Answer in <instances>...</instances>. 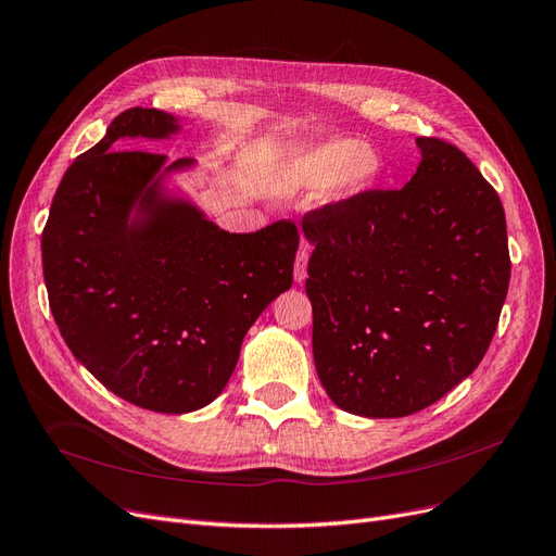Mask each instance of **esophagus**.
Returning <instances> with one entry per match:
<instances>
[{"label":"esophagus","mask_w":556,"mask_h":556,"mask_svg":"<svg viewBox=\"0 0 556 556\" xmlns=\"http://www.w3.org/2000/svg\"><path fill=\"white\" fill-rule=\"evenodd\" d=\"M307 260H309V251H307V247H303L296 253V262H294V278H296V282H303L307 278Z\"/></svg>","instance_id":"obj_1"}]
</instances>
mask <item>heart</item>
Instances as JSON below:
<instances>
[{
    "instance_id": "obj_1",
    "label": "heart",
    "mask_w": 556,
    "mask_h": 556,
    "mask_svg": "<svg viewBox=\"0 0 556 556\" xmlns=\"http://www.w3.org/2000/svg\"><path fill=\"white\" fill-rule=\"evenodd\" d=\"M381 175V160L361 139H332L296 148L280 162L274 187L280 193L319 191L330 187L344 198L369 189Z\"/></svg>"
}]
</instances>
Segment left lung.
<instances>
[{"label": "left lung", "mask_w": 556, "mask_h": 556, "mask_svg": "<svg viewBox=\"0 0 556 556\" xmlns=\"http://www.w3.org/2000/svg\"><path fill=\"white\" fill-rule=\"evenodd\" d=\"M404 189H371L303 216L305 292L332 404L406 417L477 369L500 321L510 260L497 191L456 146L419 137Z\"/></svg>", "instance_id": "left-lung-1"}]
</instances>
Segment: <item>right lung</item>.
<instances>
[{"label":"right lung","mask_w":556,"mask_h":556,"mask_svg":"<svg viewBox=\"0 0 556 556\" xmlns=\"http://www.w3.org/2000/svg\"><path fill=\"white\" fill-rule=\"evenodd\" d=\"M175 116L131 106L65 170L42 230V276L61 338L96 379L154 413L224 392L243 336L292 287L299 230L226 232L162 187L182 157L123 148L168 139Z\"/></svg>","instance_id":"right-lung-1"}]
</instances>
